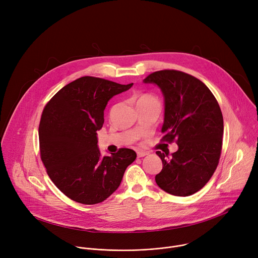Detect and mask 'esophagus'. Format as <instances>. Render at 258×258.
Masks as SVG:
<instances>
[{
  "label": "esophagus",
  "mask_w": 258,
  "mask_h": 258,
  "mask_svg": "<svg viewBox=\"0 0 258 258\" xmlns=\"http://www.w3.org/2000/svg\"><path fill=\"white\" fill-rule=\"evenodd\" d=\"M137 155H138V157L140 158V157H145V156H147V155H148V153L144 152V151H138V152H137Z\"/></svg>",
  "instance_id": "34e87169"
}]
</instances>
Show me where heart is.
<instances>
[{
  "label": "heart",
  "instance_id": "obj_1",
  "mask_svg": "<svg viewBox=\"0 0 258 258\" xmlns=\"http://www.w3.org/2000/svg\"><path fill=\"white\" fill-rule=\"evenodd\" d=\"M148 101H154V102H157V100L152 97V96H149V95H144L142 97H140L139 101L138 102H148Z\"/></svg>",
  "mask_w": 258,
  "mask_h": 258
}]
</instances>
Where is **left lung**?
<instances>
[{
	"label": "left lung",
	"mask_w": 258,
	"mask_h": 258,
	"mask_svg": "<svg viewBox=\"0 0 258 258\" xmlns=\"http://www.w3.org/2000/svg\"><path fill=\"white\" fill-rule=\"evenodd\" d=\"M144 84L157 86L164 98L161 133L166 142L176 141V152L156 154L162 170L156 174L159 188L174 196H190L212 176L222 152L224 118L210 90L198 79L177 70L151 73Z\"/></svg>",
	"instance_id": "left-lung-1"
}]
</instances>
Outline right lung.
Instances as JSON below:
<instances>
[{"mask_svg": "<svg viewBox=\"0 0 258 258\" xmlns=\"http://www.w3.org/2000/svg\"><path fill=\"white\" fill-rule=\"evenodd\" d=\"M133 85L83 77L46 105L39 126L41 158L55 186L71 200L88 205L104 201L117 190L137 158L127 148L102 156L97 137L108 101Z\"/></svg>", "mask_w": 258, "mask_h": 258, "instance_id": "1", "label": "right lung"}]
</instances>
